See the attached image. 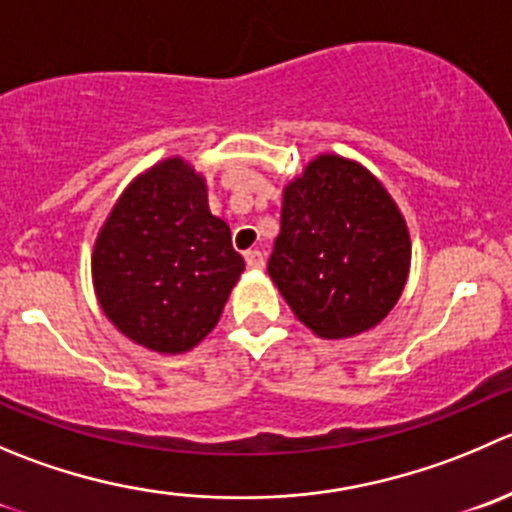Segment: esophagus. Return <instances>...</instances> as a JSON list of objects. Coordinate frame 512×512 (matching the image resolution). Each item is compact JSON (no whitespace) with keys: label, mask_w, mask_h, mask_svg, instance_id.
Listing matches in <instances>:
<instances>
[{"label":"esophagus","mask_w":512,"mask_h":512,"mask_svg":"<svg viewBox=\"0 0 512 512\" xmlns=\"http://www.w3.org/2000/svg\"><path fill=\"white\" fill-rule=\"evenodd\" d=\"M245 262L250 270H262L265 267V255L260 250H247L245 252Z\"/></svg>","instance_id":"esophagus-1"}]
</instances>
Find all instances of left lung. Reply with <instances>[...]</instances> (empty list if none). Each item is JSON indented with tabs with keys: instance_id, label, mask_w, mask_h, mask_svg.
Instances as JSON below:
<instances>
[{
	"instance_id": "8db88e82",
	"label": "left lung",
	"mask_w": 512,
	"mask_h": 512,
	"mask_svg": "<svg viewBox=\"0 0 512 512\" xmlns=\"http://www.w3.org/2000/svg\"><path fill=\"white\" fill-rule=\"evenodd\" d=\"M272 282L302 325L327 340L388 317L410 272L405 217L360 162L320 155L282 192Z\"/></svg>"
}]
</instances>
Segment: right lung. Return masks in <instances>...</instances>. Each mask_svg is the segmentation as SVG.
Instances as JSON below:
<instances>
[{"label": "right lung", "mask_w": 512, "mask_h": 512, "mask_svg": "<svg viewBox=\"0 0 512 512\" xmlns=\"http://www.w3.org/2000/svg\"><path fill=\"white\" fill-rule=\"evenodd\" d=\"M245 270L230 227L207 205L205 177L182 157L130 182L92 252L99 307L122 335L162 355L210 335Z\"/></svg>", "instance_id": "right-lung-1"}]
</instances>
